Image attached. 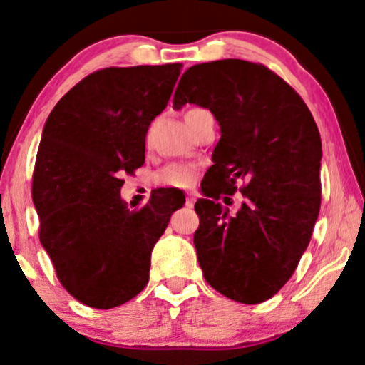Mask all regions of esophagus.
Segmentation results:
<instances>
[{
  "mask_svg": "<svg viewBox=\"0 0 365 365\" xmlns=\"http://www.w3.org/2000/svg\"><path fill=\"white\" fill-rule=\"evenodd\" d=\"M194 204H195V194H187V197H185L187 207H194Z\"/></svg>",
  "mask_w": 365,
  "mask_h": 365,
  "instance_id": "obj_1",
  "label": "esophagus"
}]
</instances>
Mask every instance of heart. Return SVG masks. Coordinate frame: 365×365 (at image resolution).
Returning <instances> with one entry per match:
<instances>
[{"instance_id": "1", "label": "heart", "mask_w": 365, "mask_h": 365, "mask_svg": "<svg viewBox=\"0 0 365 365\" xmlns=\"http://www.w3.org/2000/svg\"><path fill=\"white\" fill-rule=\"evenodd\" d=\"M200 112V108H188L185 112V124L187 127L190 125L192 118H194L197 113ZM158 183L166 187H178V188H185L192 183L194 180V166L190 165H168L165 166L160 173L156 175Z\"/></svg>"}]
</instances>
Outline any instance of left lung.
Returning <instances> with one entry per match:
<instances>
[{
  "mask_svg": "<svg viewBox=\"0 0 365 365\" xmlns=\"http://www.w3.org/2000/svg\"><path fill=\"white\" fill-rule=\"evenodd\" d=\"M209 108L221 127L209 199L195 204L197 258L210 287L243 304L275 296L308 248L322 205V138L308 105L260 63L222 59L188 68L173 108ZM240 190L235 217L217 200ZM225 197V201H229Z\"/></svg>",
  "mask_w": 365,
  "mask_h": 365,
  "instance_id": "left-lung-1",
  "label": "left lung"
}]
</instances>
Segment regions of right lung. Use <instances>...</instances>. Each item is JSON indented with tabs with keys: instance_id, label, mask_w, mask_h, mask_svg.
I'll return each instance as SVG.
<instances>
[{
	"instance_id": "add662e5",
	"label": "right lung",
	"mask_w": 365,
	"mask_h": 365,
	"mask_svg": "<svg viewBox=\"0 0 365 365\" xmlns=\"http://www.w3.org/2000/svg\"><path fill=\"white\" fill-rule=\"evenodd\" d=\"M182 64L105 68L52 108L34 168L38 240L74 299L96 309L124 304L146 287L153 247L182 192L158 190L127 209L124 175L144 165L146 134L168 105Z\"/></svg>"
}]
</instances>
